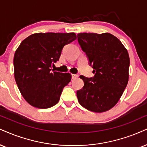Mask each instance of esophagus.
Here are the masks:
<instances>
[{
  "mask_svg": "<svg viewBox=\"0 0 147 147\" xmlns=\"http://www.w3.org/2000/svg\"><path fill=\"white\" fill-rule=\"evenodd\" d=\"M71 77H72V78H73V79L77 78L78 77V74H72Z\"/></svg>",
  "mask_w": 147,
  "mask_h": 147,
  "instance_id": "obj_1",
  "label": "esophagus"
}]
</instances>
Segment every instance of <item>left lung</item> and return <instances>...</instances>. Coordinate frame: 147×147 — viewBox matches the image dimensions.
<instances>
[{"mask_svg":"<svg viewBox=\"0 0 147 147\" xmlns=\"http://www.w3.org/2000/svg\"><path fill=\"white\" fill-rule=\"evenodd\" d=\"M78 41L93 68L95 76H80L84 86L77 91L80 104L90 111L103 112L117 104L129 79V57L119 39L110 33H79Z\"/></svg>","mask_w":147,"mask_h":147,"instance_id":"8db88e82","label":"left lung"}]
</instances>
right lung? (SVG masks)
<instances>
[{"label":"right lung","mask_w":147,"mask_h":147,"mask_svg":"<svg viewBox=\"0 0 147 147\" xmlns=\"http://www.w3.org/2000/svg\"><path fill=\"white\" fill-rule=\"evenodd\" d=\"M76 39L74 32H39L22 41L14 54V76L22 95L31 106L43 109L59 101L71 76L52 72V65L59 60L63 47Z\"/></svg>","instance_id":"add662e5"}]
</instances>
